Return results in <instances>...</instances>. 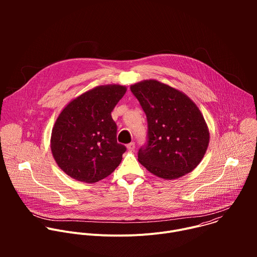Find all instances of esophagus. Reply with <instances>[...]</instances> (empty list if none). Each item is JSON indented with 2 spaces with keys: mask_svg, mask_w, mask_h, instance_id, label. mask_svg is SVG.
Listing matches in <instances>:
<instances>
[{
  "mask_svg": "<svg viewBox=\"0 0 257 257\" xmlns=\"http://www.w3.org/2000/svg\"><path fill=\"white\" fill-rule=\"evenodd\" d=\"M127 149H128V151H130V152H133V151L135 150V143H134V142H131V143H129V144L127 145Z\"/></svg>",
  "mask_w": 257,
  "mask_h": 257,
  "instance_id": "esophagus-1",
  "label": "esophagus"
}]
</instances>
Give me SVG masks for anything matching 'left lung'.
Here are the masks:
<instances>
[{
	"instance_id": "8db88e82",
	"label": "left lung",
	"mask_w": 257,
	"mask_h": 257,
	"mask_svg": "<svg viewBox=\"0 0 257 257\" xmlns=\"http://www.w3.org/2000/svg\"><path fill=\"white\" fill-rule=\"evenodd\" d=\"M149 124V142L138 162L152 174L173 180L192 172L203 159L209 130L198 106L184 92L156 79L130 86Z\"/></svg>"
}]
</instances>
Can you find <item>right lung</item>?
<instances>
[{
	"label": "right lung",
	"mask_w": 257,
	"mask_h": 257,
	"mask_svg": "<svg viewBox=\"0 0 257 257\" xmlns=\"http://www.w3.org/2000/svg\"><path fill=\"white\" fill-rule=\"evenodd\" d=\"M127 87L98 85L73 98L52 130L51 150L58 167L71 178L94 183L120 165L126 148L117 142L112 111Z\"/></svg>",
	"instance_id": "obj_1"
}]
</instances>
